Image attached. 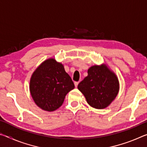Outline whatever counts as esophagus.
<instances>
[{"label":"esophagus","instance_id":"esophagus-1","mask_svg":"<svg viewBox=\"0 0 147 147\" xmlns=\"http://www.w3.org/2000/svg\"><path fill=\"white\" fill-rule=\"evenodd\" d=\"M79 82H74V86H75L76 88H77V86H78Z\"/></svg>","mask_w":147,"mask_h":147}]
</instances>
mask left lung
I'll return each mask as SVG.
<instances>
[{"instance_id":"1","label":"left lung","mask_w":147,"mask_h":147,"mask_svg":"<svg viewBox=\"0 0 147 147\" xmlns=\"http://www.w3.org/2000/svg\"><path fill=\"white\" fill-rule=\"evenodd\" d=\"M88 75L78 85L89 105L96 109L106 108L117 96L119 82L113 71L106 64L89 68Z\"/></svg>"}]
</instances>
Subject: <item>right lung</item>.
Returning <instances> with one entry per match:
<instances>
[{
  "label": "right lung",
  "mask_w": 147,
  "mask_h": 147,
  "mask_svg": "<svg viewBox=\"0 0 147 147\" xmlns=\"http://www.w3.org/2000/svg\"><path fill=\"white\" fill-rule=\"evenodd\" d=\"M29 88L37 106L43 110L53 111L62 105L74 85L63 65L51 58L39 65L32 74Z\"/></svg>",
  "instance_id": "obj_1"
}]
</instances>
